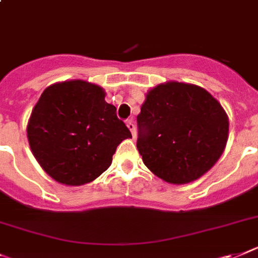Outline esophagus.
I'll return each instance as SVG.
<instances>
[{
	"instance_id": "obj_1",
	"label": "esophagus",
	"mask_w": 258,
	"mask_h": 258,
	"mask_svg": "<svg viewBox=\"0 0 258 258\" xmlns=\"http://www.w3.org/2000/svg\"><path fill=\"white\" fill-rule=\"evenodd\" d=\"M126 126L129 127V131L132 132V136H133V138H136V136H137V132H136V125H134V122L132 120L126 121Z\"/></svg>"
}]
</instances>
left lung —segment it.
I'll return each mask as SVG.
<instances>
[{"instance_id":"left-lung-1","label":"left lung","mask_w":258,"mask_h":258,"mask_svg":"<svg viewBox=\"0 0 258 258\" xmlns=\"http://www.w3.org/2000/svg\"><path fill=\"white\" fill-rule=\"evenodd\" d=\"M137 149L150 171L172 184H186L218 162L228 141L224 108L206 89L166 82L146 93L137 116Z\"/></svg>"}]
</instances>
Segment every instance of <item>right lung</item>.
<instances>
[{"label":"right lung","mask_w":258,"mask_h":258,"mask_svg":"<svg viewBox=\"0 0 258 258\" xmlns=\"http://www.w3.org/2000/svg\"><path fill=\"white\" fill-rule=\"evenodd\" d=\"M126 138L131 131L105 101V91L79 79L44 89L27 122L35 159L66 186H83L101 175Z\"/></svg>","instance_id":"obj_1"}]
</instances>
